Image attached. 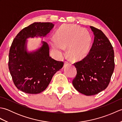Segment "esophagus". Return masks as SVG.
Instances as JSON below:
<instances>
[{
    "instance_id": "esophagus-1",
    "label": "esophagus",
    "mask_w": 122,
    "mask_h": 122,
    "mask_svg": "<svg viewBox=\"0 0 122 122\" xmlns=\"http://www.w3.org/2000/svg\"><path fill=\"white\" fill-rule=\"evenodd\" d=\"M68 64V62H66V61L65 62V63H64V66H67Z\"/></svg>"
}]
</instances>
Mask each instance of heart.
<instances>
[{"instance_id": "b5f03b06", "label": "heart", "mask_w": 122, "mask_h": 122, "mask_svg": "<svg viewBox=\"0 0 122 122\" xmlns=\"http://www.w3.org/2000/svg\"><path fill=\"white\" fill-rule=\"evenodd\" d=\"M51 45L58 58L65 54L66 48L70 58L73 60L83 59L89 53L92 45V37L84 28L76 25H66L60 27L56 38H52Z\"/></svg>"}]
</instances>
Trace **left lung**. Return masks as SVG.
<instances>
[{"label":"left lung","instance_id":"left-lung-1","mask_svg":"<svg viewBox=\"0 0 122 122\" xmlns=\"http://www.w3.org/2000/svg\"><path fill=\"white\" fill-rule=\"evenodd\" d=\"M94 42L87 55L74 63L77 73L72 84L85 95L98 94L110 83L114 70V52L110 41L101 30L90 26Z\"/></svg>","mask_w":122,"mask_h":122}]
</instances>
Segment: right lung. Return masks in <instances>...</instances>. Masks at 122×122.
I'll return each mask as SVG.
<instances>
[{"instance_id":"obj_1","label":"right lung","mask_w":122,"mask_h":122,"mask_svg":"<svg viewBox=\"0 0 122 122\" xmlns=\"http://www.w3.org/2000/svg\"><path fill=\"white\" fill-rule=\"evenodd\" d=\"M54 25L51 22H34L18 33L13 40L9 53L8 67L15 86L28 94H38L48 87L54 74L63 66L49 56L48 43L35 51H27V39L44 37Z\"/></svg>"}]
</instances>
